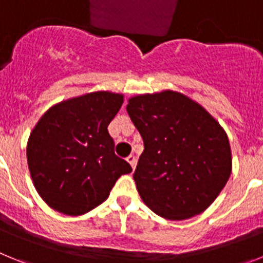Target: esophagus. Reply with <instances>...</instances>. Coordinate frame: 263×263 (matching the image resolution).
<instances>
[{
  "label": "esophagus",
  "instance_id": "1",
  "mask_svg": "<svg viewBox=\"0 0 263 263\" xmlns=\"http://www.w3.org/2000/svg\"><path fill=\"white\" fill-rule=\"evenodd\" d=\"M126 160L130 163V166H132V168H136V164H137V159L134 155H129V157L126 158Z\"/></svg>",
  "mask_w": 263,
  "mask_h": 263
}]
</instances>
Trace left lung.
Returning <instances> with one entry per match:
<instances>
[{"mask_svg":"<svg viewBox=\"0 0 263 263\" xmlns=\"http://www.w3.org/2000/svg\"><path fill=\"white\" fill-rule=\"evenodd\" d=\"M126 110L145 146L133 175L143 203L168 220L204 212L232 173L225 130L174 90L132 97Z\"/></svg>","mask_w":263,"mask_h":263,"instance_id":"8db88e82","label":"left lung"}]
</instances>
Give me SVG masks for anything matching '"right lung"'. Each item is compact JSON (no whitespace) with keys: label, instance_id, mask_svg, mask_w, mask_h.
Masks as SVG:
<instances>
[{"label":"right lung","instance_id":"add662e5","mask_svg":"<svg viewBox=\"0 0 263 263\" xmlns=\"http://www.w3.org/2000/svg\"><path fill=\"white\" fill-rule=\"evenodd\" d=\"M124 96L92 92L51 106L32 129L27 164L39 196L52 210L79 216L108 199L117 179L132 173L115 154L108 125Z\"/></svg>","mask_w":263,"mask_h":263}]
</instances>
